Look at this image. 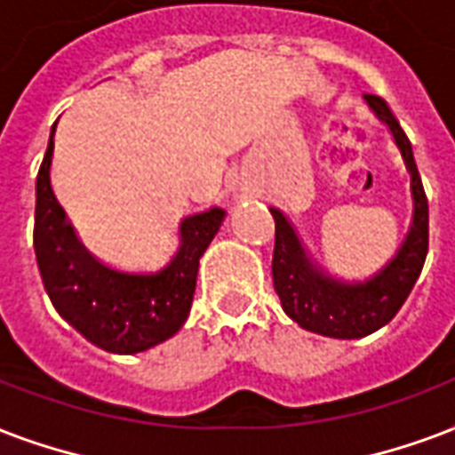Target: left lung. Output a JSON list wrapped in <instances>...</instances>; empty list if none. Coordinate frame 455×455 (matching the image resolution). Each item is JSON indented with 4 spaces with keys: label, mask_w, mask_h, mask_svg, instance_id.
Wrapping results in <instances>:
<instances>
[{
    "label": "left lung",
    "mask_w": 455,
    "mask_h": 455,
    "mask_svg": "<svg viewBox=\"0 0 455 455\" xmlns=\"http://www.w3.org/2000/svg\"><path fill=\"white\" fill-rule=\"evenodd\" d=\"M363 97L374 116L389 126L411 173L412 221L396 255L365 282H343L324 272L307 255L296 228L282 210H269L276 227L272 258L274 291L282 298L283 312L307 331L331 339H360L394 320L420 276L429 248V204L411 140L391 114L389 104L377 95Z\"/></svg>",
    "instance_id": "8db88e82"
}]
</instances>
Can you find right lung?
Returning <instances> with one entry per match:
<instances>
[{"mask_svg":"<svg viewBox=\"0 0 455 455\" xmlns=\"http://www.w3.org/2000/svg\"><path fill=\"white\" fill-rule=\"evenodd\" d=\"M54 131L35 183L33 245L52 305L76 331L109 353H140L172 339L188 320L200 258L227 212L210 207L183 217L179 248L162 269L104 265L76 235L52 190Z\"/></svg>","mask_w":455,"mask_h":455,"instance_id":"1","label":"right lung"}]
</instances>
